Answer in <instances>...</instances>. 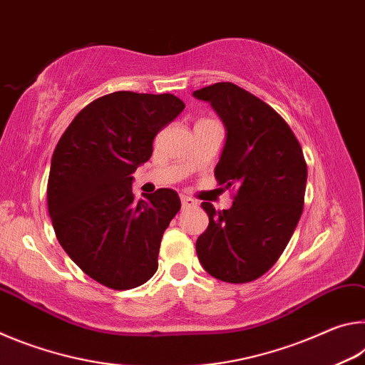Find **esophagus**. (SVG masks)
<instances>
[{
  "instance_id": "1",
  "label": "esophagus",
  "mask_w": 365,
  "mask_h": 365,
  "mask_svg": "<svg viewBox=\"0 0 365 365\" xmlns=\"http://www.w3.org/2000/svg\"><path fill=\"white\" fill-rule=\"evenodd\" d=\"M180 201H182V207H195L197 205V202L193 200V197L185 196V195L180 196Z\"/></svg>"
}]
</instances>
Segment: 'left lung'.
Instances as JSON below:
<instances>
[{
    "label": "left lung",
    "mask_w": 365,
    "mask_h": 365,
    "mask_svg": "<svg viewBox=\"0 0 365 365\" xmlns=\"http://www.w3.org/2000/svg\"><path fill=\"white\" fill-rule=\"evenodd\" d=\"M224 122L227 140L214 175L233 191L230 209L209 215L196 242L200 262L215 279L248 283L282 256L304 206L307 165L299 141L267 103L230 82L196 90Z\"/></svg>",
    "instance_id": "8db88e82"
}]
</instances>
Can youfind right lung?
Here are the masks:
<instances>
[{"mask_svg": "<svg viewBox=\"0 0 365 365\" xmlns=\"http://www.w3.org/2000/svg\"><path fill=\"white\" fill-rule=\"evenodd\" d=\"M183 108L170 93L114 91L80 110L58 141L46 190L54 233L72 261L104 287L137 288L156 274L160 240L180 197L160 188L137 201L132 174Z\"/></svg>", "mask_w": 365, "mask_h": 365, "instance_id": "add662e5", "label": "right lung"}]
</instances>
